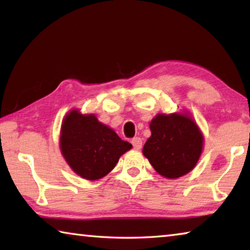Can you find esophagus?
I'll return each instance as SVG.
<instances>
[{
  "label": "esophagus",
  "instance_id": "1",
  "mask_svg": "<svg viewBox=\"0 0 250 250\" xmlns=\"http://www.w3.org/2000/svg\"><path fill=\"white\" fill-rule=\"evenodd\" d=\"M131 143H132V146H133V147H134L135 150H140L141 147H142V140H141V138H138V137L133 138L132 140H131Z\"/></svg>",
  "mask_w": 250,
  "mask_h": 250
}]
</instances>
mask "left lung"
I'll list each match as a JSON object with an SVG mask.
<instances>
[{"mask_svg":"<svg viewBox=\"0 0 250 250\" xmlns=\"http://www.w3.org/2000/svg\"><path fill=\"white\" fill-rule=\"evenodd\" d=\"M150 130L142 153L160 175L173 180L195 167L204 135L188 111L158 113L150 122Z\"/></svg>","mask_w":250,"mask_h":250,"instance_id":"left-lung-1","label":"left lung"}]
</instances>
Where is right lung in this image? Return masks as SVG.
Segmentation results:
<instances>
[{
	"instance_id": "obj_1",
	"label": "right lung",
	"mask_w": 250,
	"mask_h": 250,
	"mask_svg": "<svg viewBox=\"0 0 250 250\" xmlns=\"http://www.w3.org/2000/svg\"><path fill=\"white\" fill-rule=\"evenodd\" d=\"M59 147L76 174L84 180L96 181L111 172L120 156L132 145L121 140L94 113L83 115L78 109H73L62 119Z\"/></svg>"
}]
</instances>
